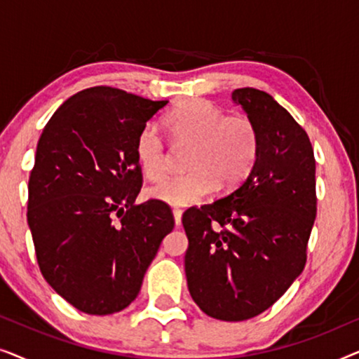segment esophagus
<instances>
[{
  "mask_svg": "<svg viewBox=\"0 0 359 359\" xmlns=\"http://www.w3.org/2000/svg\"><path fill=\"white\" fill-rule=\"evenodd\" d=\"M173 217H175L176 227H180V225H181V217H183V210H181V209H173Z\"/></svg>",
  "mask_w": 359,
  "mask_h": 359,
  "instance_id": "obj_1",
  "label": "esophagus"
}]
</instances>
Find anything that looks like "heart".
I'll use <instances>...</instances> for the list:
<instances>
[{"label": "heart", "mask_w": 359, "mask_h": 359, "mask_svg": "<svg viewBox=\"0 0 359 359\" xmlns=\"http://www.w3.org/2000/svg\"><path fill=\"white\" fill-rule=\"evenodd\" d=\"M166 127L178 145H191L186 175L168 176L147 189L150 199L168 205L199 203L217 188H235L252 171L259 151V134L247 116H225L204 100H188L166 114ZM135 158L149 180L166 170V149L155 124L135 137Z\"/></svg>", "instance_id": "1"}]
</instances>
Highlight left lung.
I'll use <instances>...</instances> for the list:
<instances>
[{"mask_svg": "<svg viewBox=\"0 0 359 359\" xmlns=\"http://www.w3.org/2000/svg\"><path fill=\"white\" fill-rule=\"evenodd\" d=\"M259 134L250 175L219 201L183 214L184 271L193 301L225 322L273 306L302 273L317 215L316 158L306 130L268 93L238 88Z\"/></svg>", "mask_w": 359, "mask_h": 359, "instance_id": "1", "label": "left lung"}]
</instances>
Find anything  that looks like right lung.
<instances>
[{
	"label": "right lung",
	"mask_w": 359,
	"mask_h": 359,
	"mask_svg": "<svg viewBox=\"0 0 359 359\" xmlns=\"http://www.w3.org/2000/svg\"><path fill=\"white\" fill-rule=\"evenodd\" d=\"M166 102L95 86L67 100L43 127L27 224L42 276L78 311L109 316L129 306L175 227L168 204H135V137Z\"/></svg>",
	"instance_id": "add662e5"
}]
</instances>
